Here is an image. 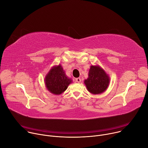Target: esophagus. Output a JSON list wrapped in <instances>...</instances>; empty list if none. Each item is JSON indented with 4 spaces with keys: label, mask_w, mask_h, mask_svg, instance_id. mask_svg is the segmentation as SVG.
Masks as SVG:
<instances>
[{
    "label": "esophagus",
    "mask_w": 148,
    "mask_h": 148,
    "mask_svg": "<svg viewBox=\"0 0 148 148\" xmlns=\"http://www.w3.org/2000/svg\"><path fill=\"white\" fill-rule=\"evenodd\" d=\"M75 81L77 82L78 83H79V82H81V79L80 78H75Z\"/></svg>",
    "instance_id": "obj_1"
}]
</instances>
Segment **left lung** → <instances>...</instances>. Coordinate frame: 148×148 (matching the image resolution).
Masks as SVG:
<instances>
[{"label": "left lung", "instance_id": "1", "mask_svg": "<svg viewBox=\"0 0 148 148\" xmlns=\"http://www.w3.org/2000/svg\"><path fill=\"white\" fill-rule=\"evenodd\" d=\"M110 82V78L108 74L98 65L91 66L88 77L84 81L87 90L94 95L100 94L106 91Z\"/></svg>", "mask_w": 148, "mask_h": 148}]
</instances>
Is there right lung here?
<instances>
[{"mask_svg":"<svg viewBox=\"0 0 148 148\" xmlns=\"http://www.w3.org/2000/svg\"><path fill=\"white\" fill-rule=\"evenodd\" d=\"M72 82V79L67 76L61 64L54 66L45 78L47 90L54 95H60L64 92Z\"/></svg>","mask_w":148,"mask_h":148,"instance_id":"obj_1","label":"right lung"}]
</instances>
